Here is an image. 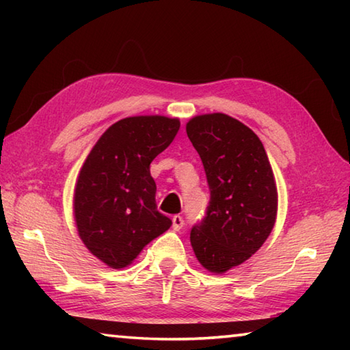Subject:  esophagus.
<instances>
[{"mask_svg": "<svg viewBox=\"0 0 350 350\" xmlns=\"http://www.w3.org/2000/svg\"><path fill=\"white\" fill-rule=\"evenodd\" d=\"M183 225H185V221H183V217L182 216H179V215H176L174 217H173V228L174 230H180Z\"/></svg>", "mask_w": 350, "mask_h": 350, "instance_id": "34e87169", "label": "esophagus"}]
</instances>
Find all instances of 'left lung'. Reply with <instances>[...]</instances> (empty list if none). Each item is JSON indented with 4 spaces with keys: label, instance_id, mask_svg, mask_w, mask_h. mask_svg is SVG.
Here are the masks:
<instances>
[{
    "label": "left lung",
    "instance_id": "obj_1",
    "mask_svg": "<svg viewBox=\"0 0 350 350\" xmlns=\"http://www.w3.org/2000/svg\"><path fill=\"white\" fill-rule=\"evenodd\" d=\"M210 188L205 216L189 241L200 264L225 273L256 253L271 233L278 191L267 152L250 128L236 118L205 114L187 123Z\"/></svg>",
    "mask_w": 350,
    "mask_h": 350
}]
</instances>
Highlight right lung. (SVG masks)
I'll return each mask as SVG.
<instances>
[{
	"mask_svg": "<svg viewBox=\"0 0 350 350\" xmlns=\"http://www.w3.org/2000/svg\"><path fill=\"white\" fill-rule=\"evenodd\" d=\"M180 122L126 117L109 126L83 163L74 215L83 244L112 269H123L171 227L157 211L150 165L174 140Z\"/></svg>",
	"mask_w": 350,
	"mask_h": 350,
	"instance_id": "obj_1",
	"label": "right lung"
}]
</instances>
